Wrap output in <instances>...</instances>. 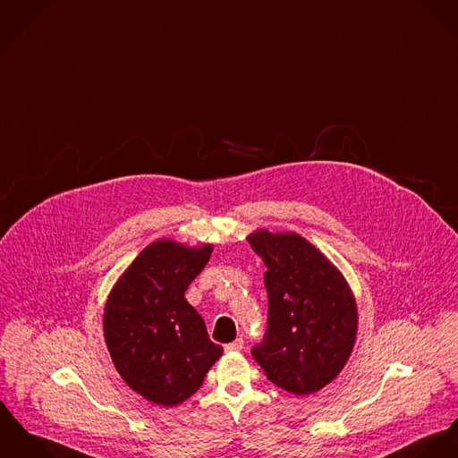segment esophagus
Segmentation results:
<instances>
[{
	"mask_svg": "<svg viewBox=\"0 0 458 458\" xmlns=\"http://www.w3.org/2000/svg\"><path fill=\"white\" fill-rule=\"evenodd\" d=\"M243 339L242 337H238L236 341H233V343H229V344H225L224 348H225V352H242L243 350Z\"/></svg>",
	"mask_w": 458,
	"mask_h": 458,
	"instance_id": "1",
	"label": "esophagus"
}]
</instances>
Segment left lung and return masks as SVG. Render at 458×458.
I'll use <instances>...</instances> for the list:
<instances>
[{"label":"left lung","instance_id":"left-lung-1","mask_svg":"<svg viewBox=\"0 0 458 458\" xmlns=\"http://www.w3.org/2000/svg\"><path fill=\"white\" fill-rule=\"evenodd\" d=\"M247 242L267 271V331L251 357L269 381L293 395L329 385L348 362L359 327L343 273L295 233L257 229Z\"/></svg>","mask_w":458,"mask_h":458}]
</instances>
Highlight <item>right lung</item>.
Wrapping results in <instances>:
<instances>
[{
    "instance_id": "1",
    "label": "right lung",
    "mask_w": 458,
    "mask_h": 458,
    "mask_svg": "<svg viewBox=\"0 0 458 458\" xmlns=\"http://www.w3.org/2000/svg\"><path fill=\"white\" fill-rule=\"evenodd\" d=\"M211 251L208 243L154 242L108 293L103 331L114 366L129 388L154 404L171 408L187 401L224 352L185 299Z\"/></svg>"
}]
</instances>
